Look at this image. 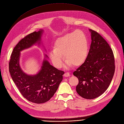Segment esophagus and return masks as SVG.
<instances>
[{
	"mask_svg": "<svg viewBox=\"0 0 124 124\" xmlns=\"http://www.w3.org/2000/svg\"><path fill=\"white\" fill-rule=\"evenodd\" d=\"M70 76V74L68 72H67V73H65L64 74V77H69Z\"/></svg>",
	"mask_w": 124,
	"mask_h": 124,
	"instance_id": "1",
	"label": "esophagus"
}]
</instances>
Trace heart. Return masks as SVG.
Returning <instances> with one entry per match:
<instances>
[{
  "label": "heart",
  "mask_w": 124,
  "mask_h": 124,
  "mask_svg": "<svg viewBox=\"0 0 124 124\" xmlns=\"http://www.w3.org/2000/svg\"><path fill=\"white\" fill-rule=\"evenodd\" d=\"M89 53V44L85 34L80 31L67 34L58 39L54 48L48 54L50 60L55 67L61 68L63 64L64 56L66 61L64 67L71 68L74 64L80 66L86 61Z\"/></svg>",
  "instance_id": "1"
}]
</instances>
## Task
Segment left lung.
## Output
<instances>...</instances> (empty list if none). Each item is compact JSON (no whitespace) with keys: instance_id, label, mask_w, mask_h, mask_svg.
<instances>
[{"instance_id":"8db88e82","label":"left lung","mask_w":124,"mask_h":124,"mask_svg":"<svg viewBox=\"0 0 124 124\" xmlns=\"http://www.w3.org/2000/svg\"><path fill=\"white\" fill-rule=\"evenodd\" d=\"M92 42L85 62L73 73L79 83L76 91L88 99L102 94L109 86L115 73V59L113 50L104 39L91 29Z\"/></svg>"}]
</instances>
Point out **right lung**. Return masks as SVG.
<instances>
[{"label":"right lung","mask_w":124,"mask_h":124,"mask_svg":"<svg viewBox=\"0 0 124 124\" xmlns=\"http://www.w3.org/2000/svg\"><path fill=\"white\" fill-rule=\"evenodd\" d=\"M43 32L40 29L22 39L15 47L9 63L10 74L22 95L29 101L38 104L46 102L54 95L64 73L51 65L46 54H44L42 66L37 74L29 75L22 69L21 52L35 45H42L41 37Z\"/></svg>","instance_id":"obj_1"}]
</instances>
